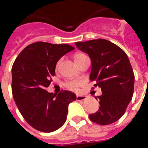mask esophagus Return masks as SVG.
Masks as SVG:
<instances>
[{"label":"esophagus","instance_id":"34e87169","mask_svg":"<svg viewBox=\"0 0 148 148\" xmlns=\"http://www.w3.org/2000/svg\"><path fill=\"white\" fill-rule=\"evenodd\" d=\"M87 96L86 95H77L76 99L77 101H84L85 100Z\"/></svg>","mask_w":148,"mask_h":148}]
</instances>
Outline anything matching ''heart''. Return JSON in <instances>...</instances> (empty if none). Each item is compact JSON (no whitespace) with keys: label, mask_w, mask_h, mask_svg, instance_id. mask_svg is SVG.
Wrapping results in <instances>:
<instances>
[{"label":"heart","mask_w":148,"mask_h":148,"mask_svg":"<svg viewBox=\"0 0 148 148\" xmlns=\"http://www.w3.org/2000/svg\"><path fill=\"white\" fill-rule=\"evenodd\" d=\"M83 56H84V55L82 54V53H78V54H76L75 56V60H77L78 59V58H82V57H83ZM59 64L60 62L58 61V63H57V65H56V66L57 67H58V66H59ZM82 83L80 82V81H77V80H75V81H71V82H67V83L66 84V87H67L69 90H72V91H77L78 90V88L80 86H82Z\"/></svg>","instance_id":"heart-1"}]
</instances>
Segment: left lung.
Listing matches in <instances>:
<instances>
[{"label":"left lung","mask_w":148,"mask_h":148,"mask_svg":"<svg viewBox=\"0 0 148 148\" xmlns=\"http://www.w3.org/2000/svg\"><path fill=\"white\" fill-rule=\"evenodd\" d=\"M75 45L90 56V80L102 91L95 97L99 101V110L89 117L98 125H110L124 115L133 97L135 77L129 58L119 47L105 39L75 42Z\"/></svg>","instance_id":"left-lung-1"}]
</instances>
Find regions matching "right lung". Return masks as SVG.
Masks as SVG:
<instances>
[{"instance_id": "right-lung-1", "label": "right lung", "mask_w": 148, "mask_h": 148, "mask_svg": "<svg viewBox=\"0 0 148 148\" xmlns=\"http://www.w3.org/2000/svg\"><path fill=\"white\" fill-rule=\"evenodd\" d=\"M74 49L68 44L35 42L24 48L13 64V98L23 119L35 130H58L66 121L70 103L76 100V95L70 91L53 94L46 90L58 60Z\"/></svg>"}]
</instances>
